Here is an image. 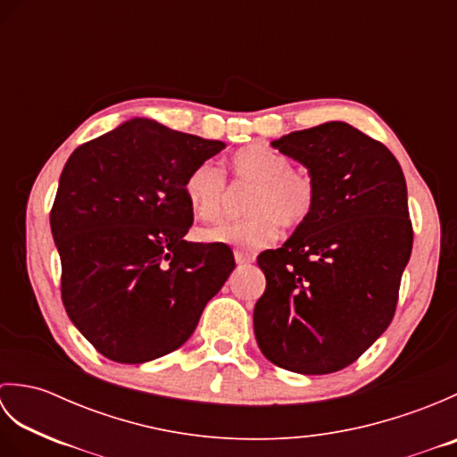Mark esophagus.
Listing matches in <instances>:
<instances>
[{"label":"esophagus","instance_id":"obj_1","mask_svg":"<svg viewBox=\"0 0 457 457\" xmlns=\"http://www.w3.org/2000/svg\"><path fill=\"white\" fill-rule=\"evenodd\" d=\"M236 263L241 267V265H251L253 263V259H251L249 255L241 253V251H236Z\"/></svg>","mask_w":457,"mask_h":457}]
</instances>
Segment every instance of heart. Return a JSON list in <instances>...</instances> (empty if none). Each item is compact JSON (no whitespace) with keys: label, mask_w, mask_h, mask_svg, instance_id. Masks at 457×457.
Listing matches in <instances>:
<instances>
[{"label":"heart","mask_w":457,"mask_h":457,"mask_svg":"<svg viewBox=\"0 0 457 457\" xmlns=\"http://www.w3.org/2000/svg\"><path fill=\"white\" fill-rule=\"evenodd\" d=\"M229 167L236 184L253 187L245 200L249 216L200 229L202 241L257 251L275 244L278 223L295 229L312 216L318 200L316 182L306 170L293 169V161L287 154L257 143L237 151ZM184 196L194 216L200 220L220 218L228 202L226 174L212 161L196 164L184 180Z\"/></svg>","instance_id":"heart-1"}]
</instances>
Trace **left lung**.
Returning <instances> with one entry per match:
<instances>
[{
    "label": "left lung",
    "mask_w": 457,
    "mask_h": 457,
    "mask_svg": "<svg viewBox=\"0 0 457 457\" xmlns=\"http://www.w3.org/2000/svg\"><path fill=\"white\" fill-rule=\"evenodd\" d=\"M308 169L312 216L257 265L253 310L261 352L288 371L326 375L353 363L389 328L412 251L406 182L383 143L344 121L270 143Z\"/></svg>",
    "instance_id": "left-lung-1"
}]
</instances>
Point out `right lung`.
Returning <instances> with one entry per match:
<instances>
[{
    "mask_svg": "<svg viewBox=\"0 0 457 457\" xmlns=\"http://www.w3.org/2000/svg\"><path fill=\"white\" fill-rule=\"evenodd\" d=\"M226 143L135 118L80 145L51 210L68 318L98 352L145 363L179 349L236 269L229 247L184 239V180Z\"/></svg>",
    "mask_w": 457,
    "mask_h": 457,
    "instance_id": "right-lung-1",
    "label": "right lung"
}]
</instances>
